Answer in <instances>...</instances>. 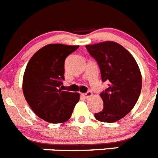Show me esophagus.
<instances>
[{
    "label": "esophagus",
    "instance_id": "1",
    "mask_svg": "<svg viewBox=\"0 0 158 158\" xmlns=\"http://www.w3.org/2000/svg\"><path fill=\"white\" fill-rule=\"evenodd\" d=\"M83 96L84 97V98H90V96H92V92L91 91H87V93H84V94H83Z\"/></svg>",
    "mask_w": 158,
    "mask_h": 158
}]
</instances>
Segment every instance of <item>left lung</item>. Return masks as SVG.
<instances>
[{
    "label": "left lung",
    "mask_w": 158,
    "mask_h": 158,
    "mask_svg": "<svg viewBox=\"0 0 158 158\" xmlns=\"http://www.w3.org/2000/svg\"><path fill=\"white\" fill-rule=\"evenodd\" d=\"M86 48L98 63L102 82H109V87L100 94L103 109L94 117L103 123L117 122L130 113L139 98V67L124 47L113 41L86 45Z\"/></svg>",
    "instance_id": "1"
}]
</instances>
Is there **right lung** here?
Masks as SVG:
<instances>
[{"label": "right lung", "mask_w": 158, "mask_h": 158, "mask_svg": "<svg viewBox=\"0 0 158 158\" xmlns=\"http://www.w3.org/2000/svg\"><path fill=\"white\" fill-rule=\"evenodd\" d=\"M78 48L48 44L31 56L27 64L23 77L24 98L34 113L48 123L68 121L79 102V93L60 88L64 80L65 59Z\"/></svg>", "instance_id": "add662e5"}]
</instances>
